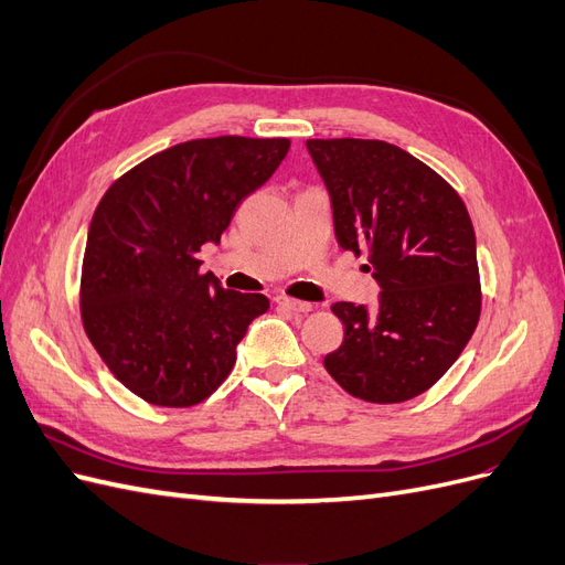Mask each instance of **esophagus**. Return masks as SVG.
I'll use <instances>...</instances> for the list:
<instances>
[{"mask_svg":"<svg viewBox=\"0 0 565 565\" xmlns=\"http://www.w3.org/2000/svg\"><path fill=\"white\" fill-rule=\"evenodd\" d=\"M276 301H278L280 309L292 311V313H309V311H313V303H309V301H299V299H289V297H278Z\"/></svg>","mask_w":565,"mask_h":565,"instance_id":"34e87169","label":"esophagus"}]
</instances>
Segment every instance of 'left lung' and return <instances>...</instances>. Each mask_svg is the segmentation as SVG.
<instances>
[{"label":"left lung","mask_w":565,"mask_h":565,"mask_svg":"<svg viewBox=\"0 0 565 565\" xmlns=\"http://www.w3.org/2000/svg\"><path fill=\"white\" fill-rule=\"evenodd\" d=\"M328 188L341 249L367 254L380 306L332 303L344 341L324 370L351 396L403 403L434 386L481 316L476 235L455 188L403 148L365 139L306 141Z\"/></svg>","instance_id":"1"}]
</instances>
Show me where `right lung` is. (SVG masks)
Returning a JSON list of instances; mask_svg holds the SVG:
<instances>
[{
  "mask_svg": "<svg viewBox=\"0 0 565 565\" xmlns=\"http://www.w3.org/2000/svg\"><path fill=\"white\" fill-rule=\"evenodd\" d=\"M287 139L216 136L167 148L117 179L94 212L82 264V322L115 377L162 407H188L221 386L264 295L200 273L243 198L264 185Z\"/></svg>",
  "mask_w": 565,
  "mask_h": 565,
  "instance_id": "right-lung-1",
  "label": "right lung"
}]
</instances>
